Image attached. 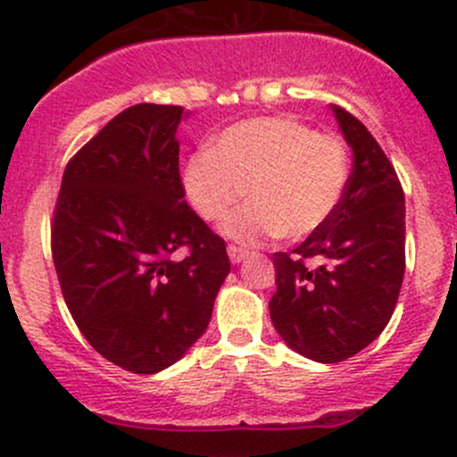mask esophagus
I'll return each instance as SVG.
<instances>
[{"label":"esophagus","mask_w":457,"mask_h":457,"mask_svg":"<svg viewBox=\"0 0 457 457\" xmlns=\"http://www.w3.org/2000/svg\"><path fill=\"white\" fill-rule=\"evenodd\" d=\"M228 255H229V260H232V264H238V262H243L245 258H247L249 252H247V249H243V247H237V245H229Z\"/></svg>","instance_id":"34e87169"}]
</instances>
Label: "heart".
I'll return each instance as SVG.
<instances>
[{
    "instance_id": "1",
    "label": "heart",
    "mask_w": 457,
    "mask_h": 457,
    "mask_svg": "<svg viewBox=\"0 0 457 457\" xmlns=\"http://www.w3.org/2000/svg\"><path fill=\"white\" fill-rule=\"evenodd\" d=\"M347 182L343 140L286 117L229 125L184 169L188 202L205 220L223 219L247 195L249 204L220 225L238 243L317 232L343 202Z\"/></svg>"
}]
</instances>
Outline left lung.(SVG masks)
<instances>
[{
  "instance_id": "8db88e82",
  "label": "left lung",
  "mask_w": 457,
  "mask_h": 457,
  "mask_svg": "<svg viewBox=\"0 0 457 457\" xmlns=\"http://www.w3.org/2000/svg\"><path fill=\"white\" fill-rule=\"evenodd\" d=\"M353 152L332 219L290 253H273L270 320L290 349L314 362H343L369 347L397 305L405 270V197L373 134L332 106ZM318 264L308 268L305 259Z\"/></svg>"
}]
</instances>
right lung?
<instances>
[{
  "label": "right lung",
  "instance_id": "right-lung-1",
  "mask_svg": "<svg viewBox=\"0 0 457 457\" xmlns=\"http://www.w3.org/2000/svg\"><path fill=\"white\" fill-rule=\"evenodd\" d=\"M179 106L137 104L69 160L54 210L62 297L90 347L140 375L171 367L208 328L229 273L223 238L184 199ZM187 246V259L172 253Z\"/></svg>",
  "mask_w": 457,
  "mask_h": 457
}]
</instances>
